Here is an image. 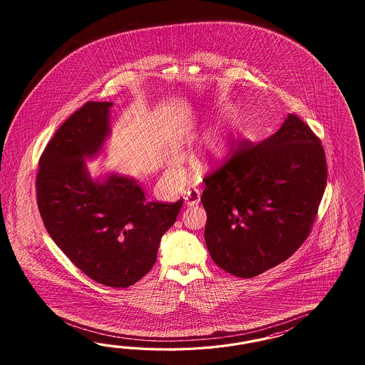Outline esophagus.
<instances>
[{"label": "esophagus", "mask_w": 365, "mask_h": 365, "mask_svg": "<svg viewBox=\"0 0 365 365\" xmlns=\"http://www.w3.org/2000/svg\"><path fill=\"white\" fill-rule=\"evenodd\" d=\"M199 202H200V192H199L198 190L187 191V194H186V197H185V203H186L187 206L198 205Z\"/></svg>", "instance_id": "1"}]
</instances>
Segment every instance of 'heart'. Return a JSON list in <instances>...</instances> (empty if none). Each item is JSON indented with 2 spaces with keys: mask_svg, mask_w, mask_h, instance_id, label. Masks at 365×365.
Instances as JSON below:
<instances>
[{
  "mask_svg": "<svg viewBox=\"0 0 365 365\" xmlns=\"http://www.w3.org/2000/svg\"><path fill=\"white\" fill-rule=\"evenodd\" d=\"M227 150V133L218 131V133L209 135L203 142V151L202 155L205 159L221 158Z\"/></svg>",
  "mask_w": 365,
  "mask_h": 365,
  "instance_id": "obj_1",
  "label": "heart"
}]
</instances>
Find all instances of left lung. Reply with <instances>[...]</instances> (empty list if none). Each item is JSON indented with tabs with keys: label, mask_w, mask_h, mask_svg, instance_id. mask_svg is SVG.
<instances>
[{
	"label": "left lung",
	"mask_w": 365,
	"mask_h": 365,
	"mask_svg": "<svg viewBox=\"0 0 365 365\" xmlns=\"http://www.w3.org/2000/svg\"><path fill=\"white\" fill-rule=\"evenodd\" d=\"M327 178L320 139L293 113L261 143H241L203 178L212 261L241 278L287 261L309 237Z\"/></svg>",
	"instance_id": "1"
}]
</instances>
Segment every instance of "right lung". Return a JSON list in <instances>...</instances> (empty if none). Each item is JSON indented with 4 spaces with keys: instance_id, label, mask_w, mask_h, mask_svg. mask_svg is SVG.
<instances>
[{
    "instance_id": "obj_1",
    "label": "right lung",
    "mask_w": 365,
    "mask_h": 365,
    "mask_svg": "<svg viewBox=\"0 0 365 365\" xmlns=\"http://www.w3.org/2000/svg\"><path fill=\"white\" fill-rule=\"evenodd\" d=\"M110 107L87 101L58 127L40 158L36 195L46 232L73 265L101 285L128 287L154 266L183 198L154 202L131 178L89 177L84 158L103 148Z\"/></svg>"
}]
</instances>
